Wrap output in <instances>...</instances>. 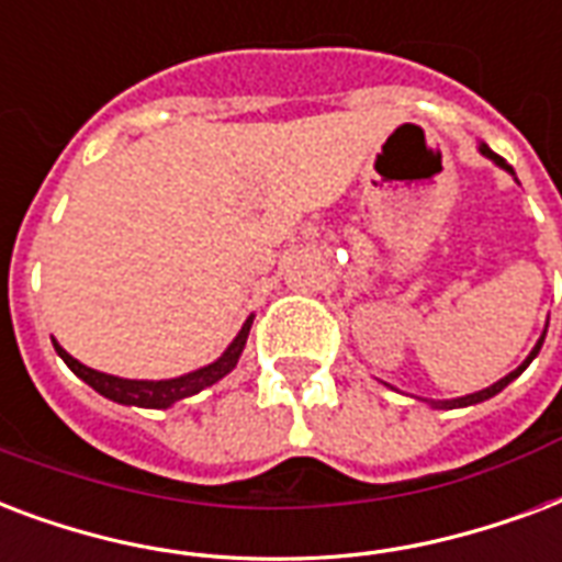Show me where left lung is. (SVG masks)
<instances>
[{"label": "left lung", "mask_w": 562, "mask_h": 562, "mask_svg": "<svg viewBox=\"0 0 562 562\" xmlns=\"http://www.w3.org/2000/svg\"><path fill=\"white\" fill-rule=\"evenodd\" d=\"M481 153H483V156H486V158H492V161H495V165H498V167H504L507 173H513V167H509L507 161H504V158L498 156V153H492V149L486 147V144H481ZM542 341H546V333L539 336L537 348L530 350V357L525 359V362H521V366L516 368V371H509L507 376H501L498 383H492L490 389H483V392H474V395H465V397H453V401H430V404H434L436 409H453V406H471V404H481V401H490L492 395H498V392H501V389H504V385L513 383V380H516V376H519L521 371H525V368L530 366V362H533V357H537L539 348H542Z\"/></svg>", "instance_id": "1"}]
</instances>
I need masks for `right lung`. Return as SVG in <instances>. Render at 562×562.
Here are the masks:
<instances>
[{
    "label": "right lung",
    "instance_id": "obj_1",
    "mask_svg": "<svg viewBox=\"0 0 562 562\" xmlns=\"http://www.w3.org/2000/svg\"><path fill=\"white\" fill-rule=\"evenodd\" d=\"M250 324L252 315L244 321L241 333L233 338V345L224 350V357H217L212 366L196 368L191 374L173 376V380H123V376L114 374H102V371H93V368L81 366L79 359H72L67 350L53 341L55 350H58V357L67 362L72 374L81 376L85 383L91 385L93 392H100L102 397H109L114 404H126V406H147V409H167V406H173L182 397H191L196 392H203L209 385H214L221 376H226L238 366V357H241L244 345H247V336H250Z\"/></svg>",
    "mask_w": 562,
    "mask_h": 562
}]
</instances>
